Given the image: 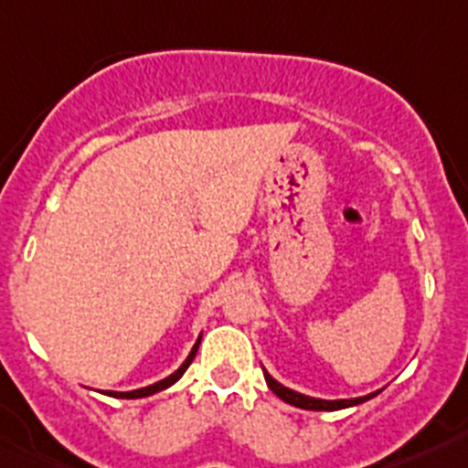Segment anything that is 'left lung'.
<instances>
[{
    "mask_svg": "<svg viewBox=\"0 0 468 468\" xmlns=\"http://www.w3.org/2000/svg\"><path fill=\"white\" fill-rule=\"evenodd\" d=\"M264 379H267L270 388L279 396L281 400L295 405V408H302V410H342V408H351V405H358L363 403V400H370L373 396H378V394H370V396H361V399H349V400H321V399H309V396L297 394V391H292V388H285L283 384L271 379L267 373H264Z\"/></svg>",
    "mask_w": 468,
    "mask_h": 468,
    "instance_id": "obj_1",
    "label": "left lung"
}]
</instances>
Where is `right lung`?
<instances>
[{
  "instance_id": "right-lung-1",
  "label": "right lung",
  "mask_w": 468,
  "mask_h": 468,
  "mask_svg": "<svg viewBox=\"0 0 468 468\" xmlns=\"http://www.w3.org/2000/svg\"><path fill=\"white\" fill-rule=\"evenodd\" d=\"M198 342H201V337H198L197 345L192 346V351H189V356L185 358L183 366L177 367V370H176V373L171 375V378L161 379V382L152 384V387L135 388V391H123V394H117V391H110V396H122V399H143V396H152V394H156V391H161V388H168V387H171V384H176L177 379L183 378V373H185V370H187V367H189V363L194 361V356H197V349H198Z\"/></svg>"
}]
</instances>
